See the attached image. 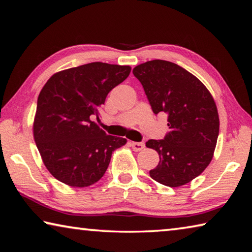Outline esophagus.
Returning <instances> with one entry per match:
<instances>
[{
  "label": "esophagus",
  "instance_id": "esophagus-1",
  "mask_svg": "<svg viewBox=\"0 0 252 252\" xmlns=\"http://www.w3.org/2000/svg\"><path fill=\"white\" fill-rule=\"evenodd\" d=\"M130 145L134 152H140L142 149L145 148V144L144 143H136V142H131Z\"/></svg>",
  "mask_w": 252,
  "mask_h": 252
}]
</instances>
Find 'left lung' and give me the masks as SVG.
Masks as SVG:
<instances>
[{
  "label": "left lung",
  "instance_id": "left-lung-1",
  "mask_svg": "<svg viewBox=\"0 0 252 252\" xmlns=\"http://www.w3.org/2000/svg\"><path fill=\"white\" fill-rule=\"evenodd\" d=\"M155 114L168 115L169 133L149 140L146 147L159 155L149 171L158 183L179 187L200 175L211 162L219 136L218 108L199 79L174 63L155 60L133 69Z\"/></svg>",
  "mask_w": 252,
  "mask_h": 252
}]
</instances>
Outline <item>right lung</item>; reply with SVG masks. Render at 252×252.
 Listing matches in <instances>:
<instances>
[{
    "label": "right lung",
    "instance_id": "right-lung-1",
    "mask_svg": "<svg viewBox=\"0 0 252 252\" xmlns=\"http://www.w3.org/2000/svg\"><path fill=\"white\" fill-rule=\"evenodd\" d=\"M130 66L91 63L58 71L47 80L37 97L33 137L49 172L71 187L98 182L111 154L126 138L107 135L91 117L110 91L125 81Z\"/></svg>",
    "mask_w": 252,
    "mask_h": 252
}]
</instances>
